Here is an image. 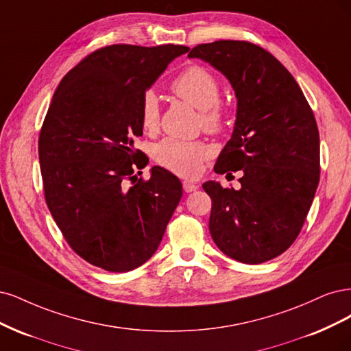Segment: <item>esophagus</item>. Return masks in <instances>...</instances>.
Segmentation results:
<instances>
[{
    "label": "esophagus",
    "instance_id": "esophagus-1",
    "mask_svg": "<svg viewBox=\"0 0 351 351\" xmlns=\"http://www.w3.org/2000/svg\"><path fill=\"white\" fill-rule=\"evenodd\" d=\"M182 186H184L185 192H192V191H197L198 189V185L194 184V182H189V180H184Z\"/></svg>",
    "mask_w": 351,
    "mask_h": 351
}]
</instances>
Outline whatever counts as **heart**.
I'll use <instances>...</instances> for the list:
<instances>
[{
  "label": "heart",
  "mask_w": 351,
  "mask_h": 351,
  "mask_svg": "<svg viewBox=\"0 0 351 351\" xmlns=\"http://www.w3.org/2000/svg\"><path fill=\"white\" fill-rule=\"evenodd\" d=\"M175 96L188 101L199 110L202 128L219 132L226 123V108L220 100V83L217 77L201 65H189L179 73L171 84ZM140 121L144 131L156 132L160 123L159 99L149 90L140 101ZM211 150L201 141H185L179 138H165L156 144L154 160L179 176H195L199 173L202 162Z\"/></svg>",
  "instance_id": "1"
}]
</instances>
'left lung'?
<instances>
[{
	"mask_svg": "<svg viewBox=\"0 0 351 351\" xmlns=\"http://www.w3.org/2000/svg\"><path fill=\"white\" fill-rule=\"evenodd\" d=\"M230 82L237 99L232 138L216 173L241 171V188L208 180L210 233L228 256L261 264L296 241L319 184V131L293 75L268 51L245 40L192 48Z\"/></svg>",
	"mask_w": 351,
	"mask_h": 351,
	"instance_id": "obj_1",
	"label": "left lung"
}]
</instances>
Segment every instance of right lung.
Here are the masks:
<instances>
[{
    "instance_id": "obj_1",
    "label": "right lung",
    "mask_w": 351,
    "mask_h": 351,
    "mask_svg": "<svg viewBox=\"0 0 351 351\" xmlns=\"http://www.w3.org/2000/svg\"><path fill=\"white\" fill-rule=\"evenodd\" d=\"M182 45L100 48L65 74L39 134L45 199L71 250L92 265L127 273L159 247L182 197L180 180L160 166L149 180L134 149L141 137L143 95Z\"/></svg>"
}]
</instances>
